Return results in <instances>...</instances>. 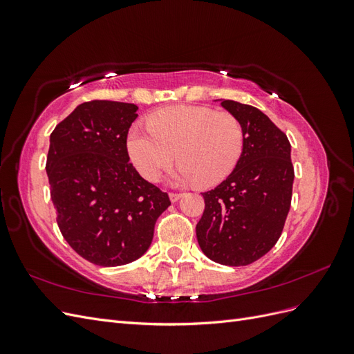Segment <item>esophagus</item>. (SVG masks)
<instances>
[{
  "mask_svg": "<svg viewBox=\"0 0 354 354\" xmlns=\"http://www.w3.org/2000/svg\"><path fill=\"white\" fill-rule=\"evenodd\" d=\"M168 196H169L171 202H177V201L181 198V194H174V192H171V194H169Z\"/></svg>",
  "mask_w": 354,
  "mask_h": 354,
  "instance_id": "esophagus-1",
  "label": "esophagus"
}]
</instances>
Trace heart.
<instances>
[{
	"mask_svg": "<svg viewBox=\"0 0 354 354\" xmlns=\"http://www.w3.org/2000/svg\"><path fill=\"white\" fill-rule=\"evenodd\" d=\"M147 130L133 125L127 152L147 181H156L173 162L177 183L218 185L236 168L243 152V127L236 116L205 106H171L147 118Z\"/></svg>",
	"mask_w": 354,
	"mask_h": 354,
	"instance_id": "obj_1",
	"label": "heart"
}]
</instances>
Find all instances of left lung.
<instances>
[{"label": "left lung", "mask_w": 354, "mask_h": 354, "mask_svg": "<svg viewBox=\"0 0 354 354\" xmlns=\"http://www.w3.org/2000/svg\"><path fill=\"white\" fill-rule=\"evenodd\" d=\"M221 106L238 118L245 143L232 174L202 194L205 209L196 224L202 252L223 266H246L276 245L291 207V145L260 109L233 100Z\"/></svg>", "instance_id": "8db88e82"}]
</instances>
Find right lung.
Listing matches in <instances>:
<instances>
[{"label": "right lung", "mask_w": 354, "mask_h": 354, "mask_svg": "<svg viewBox=\"0 0 354 354\" xmlns=\"http://www.w3.org/2000/svg\"><path fill=\"white\" fill-rule=\"evenodd\" d=\"M133 103L93 100L77 106L50 136L47 176L63 238L82 259L128 264L149 250L169 198L137 173L127 134Z\"/></svg>", "instance_id": "add662e5"}]
</instances>
